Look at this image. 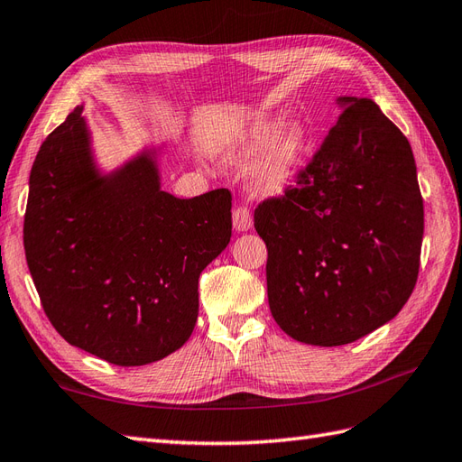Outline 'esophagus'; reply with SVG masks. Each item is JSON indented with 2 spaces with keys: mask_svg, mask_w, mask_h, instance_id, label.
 <instances>
[{
  "mask_svg": "<svg viewBox=\"0 0 462 462\" xmlns=\"http://www.w3.org/2000/svg\"><path fill=\"white\" fill-rule=\"evenodd\" d=\"M232 226L234 230L238 232H248L254 226V220H252V214L245 207H238L232 212Z\"/></svg>",
  "mask_w": 462,
  "mask_h": 462,
  "instance_id": "34e87169",
  "label": "esophagus"
}]
</instances>
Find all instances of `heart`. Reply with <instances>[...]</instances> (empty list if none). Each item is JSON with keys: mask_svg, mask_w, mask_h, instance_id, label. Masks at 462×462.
<instances>
[{"mask_svg": "<svg viewBox=\"0 0 462 462\" xmlns=\"http://www.w3.org/2000/svg\"><path fill=\"white\" fill-rule=\"evenodd\" d=\"M280 124V117H260L220 149V161L226 167L252 165L250 189L257 197H282L301 175L309 143L307 127L291 122L276 134Z\"/></svg>", "mask_w": 462, "mask_h": 462, "instance_id": "heart-1", "label": "heart"}]
</instances>
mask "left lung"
Segmentation results:
<instances>
[{"label":"left lung","instance_id":"8db88e82","mask_svg":"<svg viewBox=\"0 0 462 462\" xmlns=\"http://www.w3.org/2000/svg\"><path fill=\"white\" fill-rule=\"evenodd\" d=\"M337 106L338 122L299 185L254 217L275 323L313 346L390 323L413 291L423 242L410 142L372 100L340 96Z\"/></svg>","mask_w":462,"mask_h":462}]
</instances>
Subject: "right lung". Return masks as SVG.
I'll use <instances>...</instances> for the list:
<instances>
[{
    "mask_svg": "<svg viewBox=\"0 0 462 462\" xmlns=\"http://www.w3.org/2000/svg\"><path fill=\"white\" fill-rule=\"evenodd\" d=\"M79 104L41 145L29 177L25 255L59 335L116 366L179 350L197 325L199 277L226 250V189H161L163 145L106 169Z\"/></svg>",
    "mask_w": 462,
    "mask_h": 462,
    "instance_id": "1",
    "label": "right lung"
}]
</instances>
